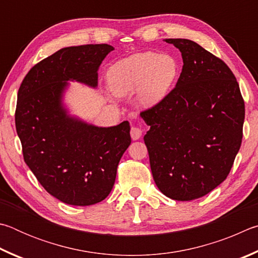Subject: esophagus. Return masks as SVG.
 <instances>
[{
    "mask_svg": "<svg viewBox=\"0 0 258 258\" xmlns=\"http://www.w3.org/2000/svg\"><path fill=\"white\" fill-rule=\"evenodd\" d=\"M142 135H143L142 129L137 128V126H133L132 130H130V136H132L134 141H137V139L141 138Z\"/></svg>",
    "mask_w": 258,
    "mask_h": 258,
    "instance_id": "34e87169",
    "label": "esophagus"
}]
</instances>
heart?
I'll return each instance as SVG.
<instances>
[{
	"label": "heart",
	"mask_w": 258,
	"mask_h": 258,
	"mask_svg": "<svg viewBox=\"0 0 258 258\" xmlns=\"http://www.w3.org/2000/svg\"><path fill=\"white\" fill-rule=\"evenodd\" d=\"M178 70L177 61L168 54H134L108 69V86L117 96H128L139 89V104L152 107L169 92L177 79Z\"/></svg>",
	"instance_id": "b5f03b06"
}]
</instances>
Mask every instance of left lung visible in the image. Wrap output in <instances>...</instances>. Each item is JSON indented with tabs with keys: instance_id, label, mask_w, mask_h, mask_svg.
I'll return each mask as SVG.
<instances>
[{
	"instance_id": "1",
	"label": "left lung",
	"mask_w": 258,
	"mask_h": 258,
	"mask_svg": "<svg viewBox=\"0 0 258 258\" xmlns=\"http://www.w3.org/2000/svg\"><path fill=\"white\" fill-rule=\"evenodd\" d=\"M181 52L175 87L141 113L157 188L174 201L205 196L227 179L242 139L245 103L230 68L190 39L166 38Z\"/></svg>"
}]
</instances>
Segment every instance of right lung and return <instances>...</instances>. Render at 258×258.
<instances>
[{"mask_svg":"<svg viewBox=\"0 0 258 258\" xmlns=\"http://www.w3.org/2000/svg\"><path fill=\"white\" fill-rule=\"evenodd\" d=\"M114 47L90 44L58 49L34 66L18 92L16 129L26 164L49 195L88 206L111 192L122 155L132 143L128 121L97 126L69 114V81L96 88L98 68Z\"/></svg>","mask_w":258,"mask_h":258,"instance_id":"add662e5","label":"right lung"}]
</instances>
